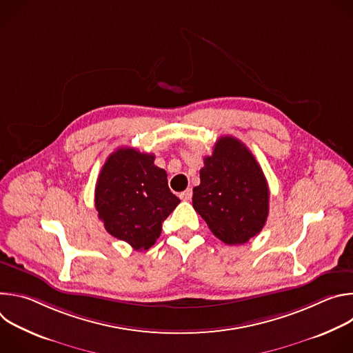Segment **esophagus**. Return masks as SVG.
<instances>
[{
    "mask_svg": "<svg viewBox=\"0 0 353 353\" xmlns=\"http://www.w3.org/2000/svg\"><path fill=\"white\" fill-rule=\"evenodd\" d=\"M180 198L184 199V201H190L192 198V190L191 188H187L184 192L180 194Z\"/></svg>",
    "mask_w": 353,
    "mask_h": 353,
    "instance_id": "obj_1",
    "label": "esophagus"
}]
</instances>
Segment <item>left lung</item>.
<instances>
[{
  "instance_id": "8db88e82",
  "label": "left lung",
  "mask_w": 353,
  "mask_h": 353,
  "mask_svg": "<svg viewBox=\"0 0 353 353\" xmlns=\"http://www.w3.org/2000/svg\"><path fill=\"white\" fill-rule=\"evenodd\" d=\"M192 207L211 232L229 245L244 244L264 228L270 210L265 176L248 148L233 137H221L204 158Z\"/></svg>"
}]
</instances>
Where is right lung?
Wrapping results in <instances>:
<instances>
[{"label":"right lung","mask_w":353,"mask_h":353,"mask_svg":"<svg viewBox=\"0 0 353 353\" xmlns=\"http://www.w3.org/2000/svg\"><path fill=\"white\" fill-rule=\"evenodd\" d=\"M152 154L119 148L103 165L94 190V207L105 229L134 250L152 247L162 222L180 204L168 185V174Z\"/></svg>","instance_id":"obj_1"}]
</instances>
